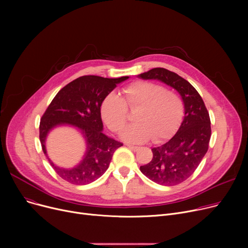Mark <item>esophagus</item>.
Returning a JSON list of instances; mask_svg holds the SVG:
<instances>
[{
	"instance_id": "34e87169",
	"label": "esophagus",
	"mask_w": 248,
	"mask_h": 248,
	"mask_svg": "<svg viewBox=\"0 0 248 248\" xmlns=\"http://www.w3.org/2000/svg\"><path fill=\"white\" fill-rule=\"evenodd\" d=\"M126 146L133 151H139L140 150V147H137V146H132V145H126Z\"/></svg>"
}]
</instances>
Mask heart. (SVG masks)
Segmentation results:
<instances>
[{"label": "heart", "mask_w": 248, "mask_h": 248, "mask_svg": "<svg viewBox=\"0 0 248 248\" xmlns=\"http://www.w3.org/2000/svg\"><path fill=\"white\" fill-rule=\"evenodd\" d=\"M136 110V124L129 125L122 137L129 142H144L151 138L161 141L179 126L184 114V103L175 91L162 85L136 81L122 90V96L109 93L100 104V116L113 133L122 132L128 120V111Z\"/></svg>", "instance_id": "obj_1"}]
</instances>
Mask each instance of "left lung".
Instances as JSON below:
<instances>
[{
	"label": "left lung",
	"instance_id": "obj_1",
	"mask_svg": "<svg viewBox=\"0 0 248 248\" xmlns=\"http://www.w3.org/2000/svg\"><path fill=\"white\" fill-rule=\"evenodd\" d=\"M139 76L161 80L175 88L183 99L185 116L178 132L166 144L152 149V161L140 167V172L155 183L178 185L195 172L209 148V112L198 91L177 73L159 67Z\"/></svg>",
	"mask_w": 248,
	"mask_h": 248
}]
</instances>
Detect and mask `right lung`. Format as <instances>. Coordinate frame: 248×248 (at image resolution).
<instances>
[{
    "mask_svg": "<svg viewBox=\"0 0 248 248\" xmlns=\"http://www.w3.org/2000/svg\"><path fill=\"white\" fill-rule=\"evenodd\" d=\"M127 78L128 76H81L60 89L49 104L41 117L39 138L50 165L63 180L74 185H86L97 180L108 170L113 153L123 144L102 133L100 104L117 83ZM59 124H70L79 128L87 140L85 159L72 169L57 167L49 161L46 153V134L51 128Z\"/></svg>",
    "mask_w": 248,
    "mask_h": 248,
    "instance_id": "right-lung-1",
    "label": "right lung"
}]
</instances>
